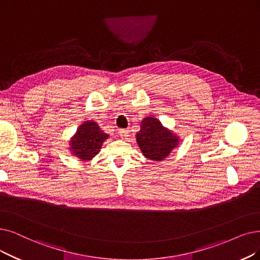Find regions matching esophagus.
<instances>
[{"mask_svg":"<svg viewBox=\"0 0 260 260\" xmlns=\"http://www.w3.org/2000/svg\"><path fill=\"white\" fill-rule=\"evenodd\" d=\"M118 134L119 137L122 139V140H126L128 137H129V131L128 130H124V129H120L118 131Z\"/></svg>","mask_w":260,"mask_h":260,"instance_id":"esophagus-1","label":"esophagus"}]
</instances>
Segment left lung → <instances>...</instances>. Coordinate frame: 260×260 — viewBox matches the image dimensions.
<instances>
[{
  "instance_id": "left-lung-1",
  "label": "left lung",
  "mask_w": 260,
  "mask_h": 260,
  "mask_svg": "<svg viewBox=\"0 0 260 260\" xmlns=\"http://www.w3.org/2000/svg\"><path fill=\"white\" fill-rule=\"evenodd\" d=\"M179 141V137L153 116L145 117L137 133V142L143 155L153 161L164 160L178 146Z\"/></svg>"
}]
</instances>
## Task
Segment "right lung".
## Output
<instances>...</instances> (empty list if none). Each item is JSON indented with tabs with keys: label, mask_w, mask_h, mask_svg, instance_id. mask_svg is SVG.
Returning <instances> with one entry per match:
<instances>
[{
	"label": "right lung",
	"mask_w": 260,
	"mask_h": 260,
	"mask_svg": "<svg viewBox=\"0 0 260 260\" xmlns=\"http://www.w3.org/2000/svg\"><path fill=\"white\" fill-rule=\"evenodd\" d=\"M107 139L109 134L103 132L96 121H84L69 141L70 153L82 161H90L99 153Z\"/></svg>",
	"instance_id": "right-lung-1"
}]
</instances>
